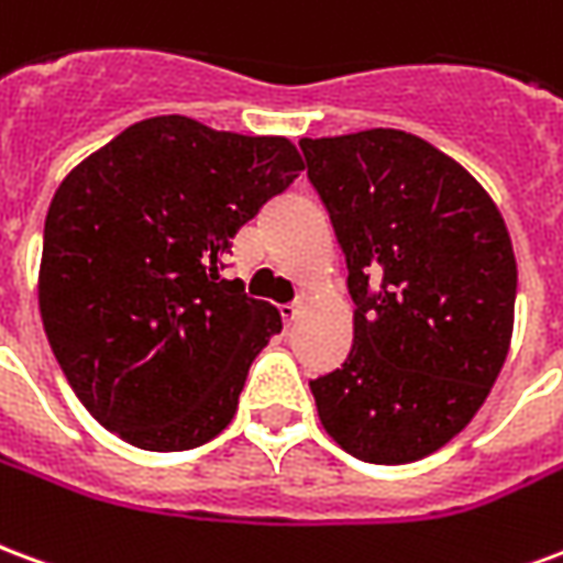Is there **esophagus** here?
<instances>
[{
  "label": "esophagus",
  "mask_w": 563,
  "mask_h": 563,
  "mask_svg": "<svg viewBox=\"0 0 563 563\" xmlns=\"http://www.w3.org/2000/svg\"><path fill=\"white\" fill-rule=\"evenodd\" d=\"M299 314H302V302H290L282 309V321H285V327H290V323L299 321Z\"/></svg>",
  "instance_id": "1"
}]
</instances>
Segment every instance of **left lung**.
<instances>
[{"instance_id":"1","label":"left lung","mask_w":563,"mask_h":563,"mask_svg":"<svg viewBox=\"0 0 563 563\" xmlns=\"http://www.w3.org/2000/svg\"><path fill=\"white\" fill-rule=\"evenodd\" d=\"M354 299V347L309 380L344 453L405 465L465 429L512 335L516 257L495 200L417 134L299 141Z\"/></svg>"}]
</instances>
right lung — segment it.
Returning <instances> with one entry per match:
<instances>
[{"mask_svg":"<svg viewBox=\"0 0 563 563\" xmlns=\"http://www.w3.org/2000/svg\"><path fill=\"white\" fill-rule=\"evenodd\" d=\"M302 167L287 137L152 117L65 176L44 221L41 321L108 432L179 453L228 429L282 314L221 278L224 257Z\"/></svg>","mask_w":563,"mask_h":563,"instance_id":"right-lung-1","label":"right lung"}]
</instances>
